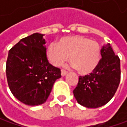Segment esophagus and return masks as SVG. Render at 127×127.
Instances as JSON below:
<instances>
[{"mask_svg": "<svg viewBox=\"0 0 127 127\" xmlns=\"http://www.w3.org/2000/svg\"><path fill=\"white\" fill-rule=\"evenodd\" d=\"M66 74H67V71H65V70H62V72H61L62 76H65Z\"/></svg>", "mask_w": 127, "mask_h": 127, "instance_id": "obj_1", "label": "esophagus"}]
</instances>
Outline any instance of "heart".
<instances>
[{"label": "heart", "mask_w": 127, "mask_h": 127, "mask_svg": "<svg viewBox=\"0 0 127 127\" xmlns=\"http://www.w3.org/2000/svg\"><path fill=\"white\" fill-rule=\"evenodd\" d=\"M51 64L60 67L68 60L78 73L87 75L93 71L100 60V46L95 41L81 36L62 38L58 44L52 42L46 49Z\"/></svg>", "instance_id": "1"}]
</instances>
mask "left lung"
I'll list each match as a JSON object with an SVG mask.
<instances>
[{
    "instance_id": "obj_1",
    "label": "left lung",
    "mask_w": 127,
    "mask_h": 127,
    "mask_svg": "<svg viewBox=\"0 0 127 127\" xmlns=\"http://www.w3.org/2000/svg\"><path fill=\"white\" fill-rule=\"evenodd\" d=\"M101 59L97 68L85 76H80L73 94L78 103L88 108L107 104L115 95L120 81V60L110 45L103 46Z\"/></svg>"
}]
</instances>
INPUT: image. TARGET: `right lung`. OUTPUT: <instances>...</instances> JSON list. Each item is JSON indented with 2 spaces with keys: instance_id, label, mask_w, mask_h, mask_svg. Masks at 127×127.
Wrapping results in <instances>:
<instances>
[{
  "instance_id": "1",
  "label": "right lung",
  "mask_w": 127,
  "mask_h": 127,
  "mask_svg": "<svg viewBox=\"0 0 127 127\" xmlns=\"http://www.w3.org/2000/svg\"><path fill=\"white\" fill-rule=\"evenodd\" d=\"M44 36L33 33L20 39L8 52V86L14 97L29 106L45 103L55 81L61 78L60 69L46 58Z\"/></svg>"
}]
</instances>
